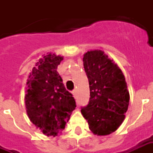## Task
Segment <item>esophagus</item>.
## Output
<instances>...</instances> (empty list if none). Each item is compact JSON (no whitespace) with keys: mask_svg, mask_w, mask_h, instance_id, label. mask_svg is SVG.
<instances>
[{"mask_svg":"<svg viewBox=\"0 0 153 153\" xmlns=\"http://www.w3.org/2000/svg\"><path fill=\"white\" fill-rule=\"evenodd\" d=\"M72 93H73V95L74 97H76V95H77V90L74 89L73 90V92H72Z\"/></svg>","mask_w":153,"mask_h":153,"instance_id":"1","label":"esophagus"}]
</instances>
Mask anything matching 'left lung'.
Wrapping results in <instances>:
<instances>
[{
  "mask_svg": "<svg viewBox=\"0 0 153 153\" xmlns=\"http://www.w3.org/2000/svg\"><path fill=\"white\" fill-rule=\"evenodd\" d=\"M83 61L89 83L90 98L81 112L93 134H110L121 125L128 110L129 93L125 76L102 51H88Z\"/></svg>",
  "mask_w": 153,
  "mask_h": 153,
  "instance_id": "left-lung-1",
  "label": "left lung"
}]
</instances>
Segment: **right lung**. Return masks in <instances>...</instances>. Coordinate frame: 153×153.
Returning <instances> with one entry per match:
<instances>
[{
  "mask_svg": "<svg viewBox=\"0 0 153 153\" xmlns=\"http://www.w3.org/2000/svg\"><path fill=\"white\" fill-rule=\"evenodd\" d=\"M63 57L49 54L41 58L28 76L25 106L28 118L47 136L65 128L76 107L72 93L64 86L57 67Z\"/></svg>",
  "mask_w": 153,
  "mask_h": 153,
  "instance_id": "add662e5",
  "label": "right lung"
}]
</instances>
